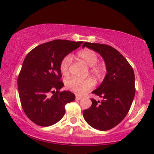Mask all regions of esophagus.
<instances>
[{
	"instance_id": "esophagus-1",
	"label": "esophagus",
	"mask_w": 154,
	"mask_h": 154,
	"mask_svg": "<svg viewBox=\"0 0 154 154\" xmlns=\"http://www.w3.org/2000/svg\"><path fill=\"white\" fill-rule=\"evenodd\" d=\"M82 99L81 97H79V96H76L75 97V100H81Z\"/></svg>"
}]
</instances>
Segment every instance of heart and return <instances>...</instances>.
<instances>
[{
	"label": "heart",
	"mask_w": 154,
	"mask_h": 154,
	"mask_svg": "<svg viewBox=\"0 0 154 154\" xmlns=\"http://www.w3.org/2000/svg\"><path fill=\"white\" fill-rule=\"evenodd\" d=\"M79 58L86 65L90 66L91 74L97 78H101L105 73V67L100 64H97L98 55L94 51L90 49L81 51L78 53ZM72 62V57L70 55H66L62 60L60 64V69L62 73L66 75L69 73V67ZM94 82L92 79L85 80L79 79L77 78H70L65 82V86L67 90L72 91L77 94H83L93 88Z\"/></svg>",
	"instance_id": "1"
}]
</instances>
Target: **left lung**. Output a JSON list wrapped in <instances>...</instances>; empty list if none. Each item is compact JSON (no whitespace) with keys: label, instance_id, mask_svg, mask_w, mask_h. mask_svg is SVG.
<instances>
[{"label":"left lung","instance_id":"left-lung-1","mask_svg":"<svg viewBox=\"0 0 154 154\" xmlns=\"http://www.w3.org/2000/svg\"><path fill=\"white\" fill-rule=\"evenodd\" d=\"M85 46L103 57L107 73L92 92L103 100L91 99L92 106L83 110V117L92 128L108 131L119 124L130 110L135 93L134 72L125 57L112 46L85 42L82 48Z\"/></svg>","mask_w":154,"mask_h":154}]
</instances>
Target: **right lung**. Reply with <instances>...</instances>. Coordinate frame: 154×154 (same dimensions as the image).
<instances>
[{"instance_id":"1","label":"right lung","mask_w":154,"mask_h":154,"mask_svg":"<svg viewBox=\"0 0 154 154\" xmlns=\"http://www.w3.org/2000/svg\"><path fill=\"white\" fill-rule=\"evenodd\" d=\"M81 44L53 40L37 46L26 55L18 76V90L24 112L37 125L57 123L65 113V105L75 100L69 91L60 92L64 86L60 64Z\"/></svg>"}]
</instances>
